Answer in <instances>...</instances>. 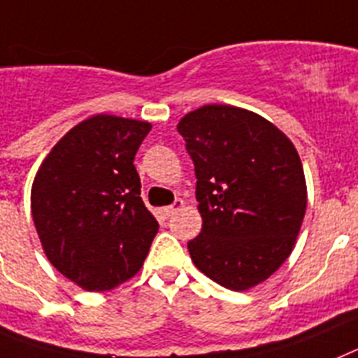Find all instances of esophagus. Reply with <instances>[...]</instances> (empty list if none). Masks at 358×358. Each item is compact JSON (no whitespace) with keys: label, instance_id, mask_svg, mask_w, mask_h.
I'll list each match as a JSON object with an SVG mask.
<instances>
[{"label":"esophagus","instance_id":"1","mask_svg":"<svg viewBox=\"0 0 358 358\" xmlns=\"http://www.w3.org/2000/svg\"><path fill=\"white\" fill-rule=\"evenodd\" d=\"M182 207H183V200H180V198H178V200L173 201V205H169V207H164V209H160V214L164 217H169L171 214H175L176 210H180V209H182Z\"/></svg>","mask_w":358,"mask_h":358}]
</instances>
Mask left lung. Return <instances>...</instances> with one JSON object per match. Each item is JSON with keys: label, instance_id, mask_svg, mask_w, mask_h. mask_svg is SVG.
Returning a JSON list of instances; mask_svg holds the SVG:
<instances>
[{"label": "left lung", "instance_id": "1", "mask_svg": "<svg viewBox=\"0 0 358 358\" xmlns=\"http://www.w3.org/2000/svg\"><path fill=\"white\" fill-rule=\"evenodd\" d=\"M194 162L203 225L187 243L192 263L229 290L268 279L294 250L306 182L294 144L257 113L207 104L178 122Z\"/></svg>", "mask_w": 358, "mask_h": 358}]
</instances>
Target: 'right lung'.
I'll use <instances>...</instances> for the list:
<instances>
[{
	"label": "right lung",
	"instance_id": "add662e5",
	"mask_svg": "<svg viewBox=\"0 0 358 358\" xmlns=\"http://www.w3.org/2000/svg\"><path fill=\"white\" fill-rule=\"evenodd\" d=\"M149 131V122L95 115L71 127L37 171L30 205L43 250L85 290L133 278L157 236L133 164Z\"/></svg>",
	"mask_w": 358,
	"mask_h": 358
}]
</instances>
